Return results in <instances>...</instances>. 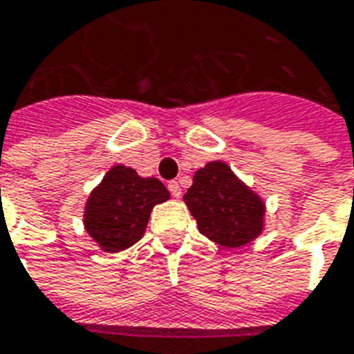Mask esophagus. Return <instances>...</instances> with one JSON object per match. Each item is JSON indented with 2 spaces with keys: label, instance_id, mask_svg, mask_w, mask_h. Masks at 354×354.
Masks as SVG:
<instances>
[{
  "label": "esophagus",
  "instance_id": "obj_1",
  "mask_svg": "<svg viewBox=\"0 0 354 354\" xmlns=\"http://www.w3.org/2000/svg\"><path fill=\"white\" fill-rule=\"evenodd\" d=\"M168 188H169V192H171V196H174V197H180V194H183V190H180V186H179V183H177V180H169Z\"/></svg>",
  "mask_w": 354,
  "mask_h": 354
}]
</instances>
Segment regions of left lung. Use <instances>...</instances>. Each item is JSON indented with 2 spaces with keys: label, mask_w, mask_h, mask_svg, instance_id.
<instances>
[{
  "label": "left lung",
  "mask_w": 354,
  "mask_h": 354,
  "mask_svg": "<svg viewBox=\"0 0 354 354\" xmlns=\"http://www.w3.org/2000/svg\"><path fill=\"white\" fill-rule=\"evenodd\" d=\"M185 203L203 236L225 249L254 242L266 229V201L225 160H210L194 174Z\"/></svg>",
  "instance_id": "left-lung-1"
}]
</instances>
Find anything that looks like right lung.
<instances>
[{"instance_id": "obj_1", "label": "right lung", "mask_w": 354, "mask_h": 354, "mask_svg": "<svg viewBox=\"0 0 354 354\" xmlns=\"http://www.w3.org/2000/svg\"><path fill=\"white\" fill-rule=\"evenodd\" d=\"M168 199V188L160 180L116 164L84 203V231L105 253L125 251L144 236L153 207Z\"/></svg>"}]
</instances>
